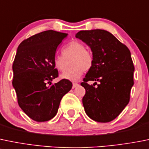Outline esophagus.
<instances>
[{
	"instance_id": "34e87169",
	"label": "esophagus",
	"mask_w": 149,
	"mask_h": 149,
	"mask_svg": "<svg viewBox=\"0 0 149 149\" xmlns=\"http://www.w3.org/2000/svg\"><path fill=\"white\" fill-rule=\"evenodd\" d=\"M78 85V83L77 82H73V89H74L75 87H76V86Z\"/></svg>"
}]
</instances>
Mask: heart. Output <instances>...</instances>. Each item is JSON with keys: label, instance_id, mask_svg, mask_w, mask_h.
Masks as SVG:
<instances>
[{"label": "heart", "instance_id": "heart-1", "mask_svg": "<svg viewBox=\"0 0 149 149\" xmlns=\"http://www.w3.org/2000/svg\"><path fill=\"white\" fill-rule=\"evenodd\" d=\"M63 55L54 57L53 64L60 72H64L71 61L72 66L69 70L63 73V79L76 81L80 77L84 70H89L93 65V56L89 50L81 42L73 41L65 46L62 49Z\"/></svg>", "mask_w": 149, "mask_h": 149}]
</instances>
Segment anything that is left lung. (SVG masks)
<instances>
[{
    "label": "left lung",
    "mask_w": 149,
    "mask_h": 149,
    "mask_svg": "<svg viewBox=\"0 0 149 149\" xmlns=\"http://www.w3.org/2000/svg\"><path fill=\"white\" fill-rule=\"evenodd\" d=\"M76 37L90 47L93 56V65L81 83L86 90L82 99L85 112L95 122H111L130 98L135 70L130 52L106 30H81ZM89 80L95 82L89 85Z\"/></svg>",
    "instance_id": "left-lung-1"
}]
</instances>
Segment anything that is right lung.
I'll return each instance as SVG.
<instances>
[{
  "mask_svg": "<svg viewBox=\"0 0 149 149\" xmlns=\"http://www.w3.org/2000/svg\"><path fill=\"white\" fill-rule=\"evenodd\" d=\"M67 33L47 30L24 40L13 63L12 84L20 108L33 120L47 122L55 116L63 97L71 89V82L58 77L53 64L56 50Z\"/></svg>",
  "mask_w": 149,
  "mask_h": 149,
  "instance_id": "obj_1",
  "label": "right lung"
}]
</instances>
